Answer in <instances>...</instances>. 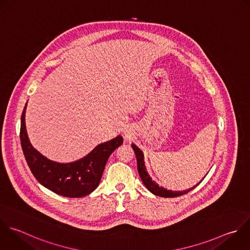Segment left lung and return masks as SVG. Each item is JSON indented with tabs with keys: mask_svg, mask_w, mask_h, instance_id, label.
<instances>
[{
	"mask_svg": "<svg viewBox=\"0 0 250 250\" xmlns=\"http://www.w3.org/2000/svg\"><path fill=\"white\" fill-rule=\"evenodd\" d=\"M132 147L135 151L136 154V158H137V164H138V172L140 174V177L142 179V182L144 183V185L146 187V188L152 192L155 195L161 196V197H177V196H181L183 194L188 193V191H190L191 189H193L195 188V186L188 190H184V191H172V190H167L161 187H159L157 184H155L150 177L148 176L147 172L146 171V166H145V162H144V154L143 151L137 147L134 144L132 145ZM199 184V183H198ZM197 186V185H196Z\"/></svg>",
	"mask_w": 250,
	"mask_h": 250,
	"instance_id": "left-lung-1",
	"label": "left lung"
}]
</instances>
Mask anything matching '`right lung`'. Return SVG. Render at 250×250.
<instances>
[{"label":"right lung","instance_id":"obj_1","mask_svg":"<svg viewBox=\"0 0 250 250\" xmlns=\"http://www.w3.org/2000/svg\"><path fill=\"white\" fill-rule=\"evenodd\" d=\"M26 104L21 115V142L26 162L37 181L50 190L66 197H82L95 190L101 182L107 159L123 144V138L118 136L99 145L86 157L73 163L52 161L30 144L25 127Z\"/></svg>","mask_w":250,"mask_h":250}]
</instances>
